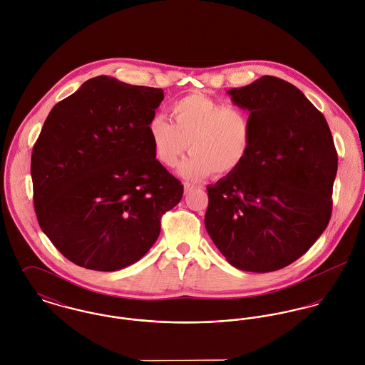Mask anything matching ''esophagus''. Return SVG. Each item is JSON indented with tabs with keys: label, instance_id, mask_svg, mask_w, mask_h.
Returning a JSON list of instances; mask_svg holds the SVG:
<instances>
[{
	"label": "esophagus",
	"instance_id": "esophagus-1",
	"mask_svg": "<svg viewBox=\"0 0 365 365\" xmlns=\"http://www.w3.org/2000/svg\"><path fill=\"white\" fill-rule=\"evenodd\" d=\"M192 189H195V185H192V183H187V182H186V183H185V192L187 193V192H190Z\"/></svg>",
	"mask_w": 365,
	"mask_h": 365
}]
</instances>
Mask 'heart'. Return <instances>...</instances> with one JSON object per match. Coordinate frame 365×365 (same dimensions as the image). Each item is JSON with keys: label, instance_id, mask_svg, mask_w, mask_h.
I'll return each mask as SVG.
<instances>
[{"label": "heart", "instance_id": "b5f03b06", "mask_svg": "<svg viewBox=\"0 0 365 365\" xmlns=\"http://www.w3.org/2000/svg\"><path fill=\"white\" fill-rule=\"evenodd\" d=\"M173 122L151 118L147 125L155 157L168 168L176 166L185 153L192 155L179 166L180 176L202 179L211 170L227 175L246 160L252 144V123L238 106L202 93L186 95L170 106Z\"/></svg>", "mask_w": 365, "mask_h": 365}]
</instances>
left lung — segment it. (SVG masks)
I'll return each instance as SVG.
<instances>
[{"label": "left lung", "instance_id": "8db88e82", "mask_svg": "<svg viewBox=\"0 0 365 365\" xmlns=\"http://www.w3.org/2000/svg\"><path fill=\"white\" fill-rule=\"evenodd\" d=\"M249 110L242 165L207 186L211 241L234 267L269 273L299 259L331 214L337 153L324 115L292 83L263 76L228 91Z\"/></svg>", "mask_w": 365, "mask_h": 365}]
</instances>
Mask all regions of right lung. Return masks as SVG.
Returning a JSON list of instances; mask_svg holds the SVG:
<instances>
[{
  "mask_svg": "<svg viewBox=\"0 0 365 365\" xmlns=\"http://www.w3.org/2000/svg\"><path fill=\"white\" fill-rule=\"evenodd\" d=\"M160 88L99 76L58 102L32 151L41 231L73 263L116 272L155 243L183 185L158 160L147 125Z\"/></svg>",
  "mask_w": 365,
  "mask_h": 365,
  "instance_id": "right-lung-1",
  "label": "right lung"
}]
</instances>
